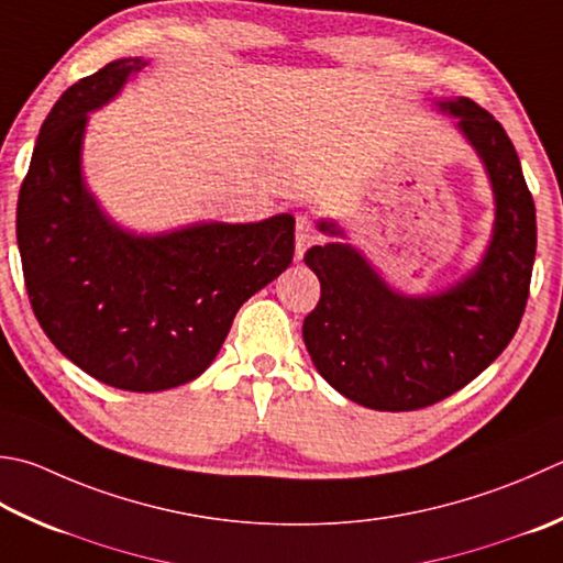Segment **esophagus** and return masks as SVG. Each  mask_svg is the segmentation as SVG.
<instances>
[{
  "instance_id": "esophagus-1",
  "label": "esophagus",
  "mask_w": 563,
  "mask_h": 563,
  "mask_svg": "<svg viewBox=\"0 0 563 563\" xmlns=\"http://www.w3.org/2000/svg\"><path fill=\"white\" fill-rule=\"evenodd\" d=\"M314 241V229H312V219L307 214L297 217V227H295V258L302 261L307 246Z\"/></svg>"
}]
</instances>
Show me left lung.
Masks as SVG:
<instances>
[{
	"instance_id": "8db88e82",
	"label": "left lung",
	"mask_w": 563,
	"mask_h": 563,
	"mask_svg": "<svg viewBox=\"0 0 563 563\" xmlns=\"http://www.w3.org/2000/svg\"><path fill=\"white\" fill-rule=\"evenodd\" d=\"M486 165L495 227L478 268L449 290H390L361 253L334 241L305 253L322 295L302 339L322 378L371 410H420L481 376L522 322L537 253V214L520 158L500 121L468 97L439 102ZM344 236L334 222H319Z\"/></svg>"
}]
</instances>
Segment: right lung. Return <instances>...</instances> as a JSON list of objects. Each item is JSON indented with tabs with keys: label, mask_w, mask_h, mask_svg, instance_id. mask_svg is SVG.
Masks as SVG:
<instances>
[{
	"label": "right lung",
	"mask_w": 563,
	"mask_h": 563,
	"mask_svg": "<svg viewBox=\"0 0 563 563\" xmlns=\"http://www.w3.org/2000/svg\"><path fill=\"white\" fill-rule=\"evenodd\" d=\"M141 58H119L63 92L41 134L16 205L31 310L55 349L99 383L168 390L214 361L251 295L292 263L295 219L205 222L136 236L82 183L87 112L107 104Z\"/></svg>",
	"instance_id": "1"
}]
</instances>
